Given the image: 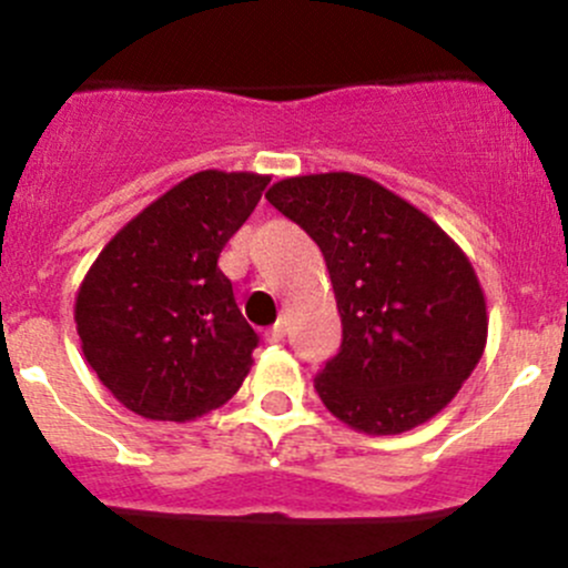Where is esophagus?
<instances>
[{"label": "esophagus", "mask_w": 568, "mask_h": 568, "mask_svg": "<svg viewBox=\"0 0 568 568\" xmlns=\"http://www.w3.org/2000/svg\"><path fill=\"white\" fill-rule=\"evenodd\" d=\"M285 337V321H277L274 326H268L266 329V341L268 343H280Z\"/></svg>", "instance_id": "obj_1"}]
</instances>
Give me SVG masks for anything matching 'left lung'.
I'll list each match as a JSON object with an SVG mask.
<instances>
[{
    "label": "left lung",
    "instance_id": "obj_1",
    "mask_svg": "<svg viewBox=\"0 0 568 568\" xmlns=\"http://www.w3.org/2000/svg\"><path fill=\"white\" fill-rule=\"evenodd\" d=\"M266 200L324 252L343 341L316 376L326 409L365 434H400L454 400L486 346V300L459 244L382 183L285 178Z\"/></svg>",
    "mask_w": 568,
    "mask_h": 568
}]
</instances>
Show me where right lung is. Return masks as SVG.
Masks as SVG:
<instances>
[{
	"label": "right lung",
	"instance_id": "right-lung-1",
	"mask_svg": "<svg viewBox=\"0 0 568 568\" xmlns=\"http://www.w3.org/2000/svg\"><path fill=\"white\" fill-rule=\"evenodd\" d=\"M268 181L222 170L189 175L95 257L73 318L84 359L125 409L183 423L242 387L257 335L216 261Z\"/></svg>",
	"mask_w": 568,
	"mask_h": 568
}]
</instances>
